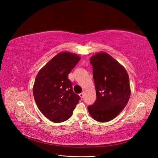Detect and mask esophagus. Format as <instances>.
<instances>
[{"mask_svg": "<svg viewBox=\"0 0 158 158\" xmlns=\"http://www.w3.org/2000/svg\"><path fill=\"white\" fill-rule=\"evenodd\" d=\"M79 95H80V97L81 98H82L84 97V93L82 92V93H81V94H79Z\"/></svg>", "mask_w": 158, "mask_h": 158, "instance_id": "1", "label": "esophagus"}]
</instances>
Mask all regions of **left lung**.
<instances>
[{
  "instance_id": "8db88e82",
  "label": "left lung",
  "mask_w": 158,
  "mask_h": 158,
  "mask_svg": "<svg viewBox=\"0 0 158 158\" xmlns=\"http://www.w3.org/2000/svg\"><path fill=\"white\" fill-rule=\"evenodd\" d=\"M97 99L88 106L94 120L106 123L113 120L125 107L131 96L128 74L124 66L106 52L90 57Z\"/></svg>"
}]
</instances>
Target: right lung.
Listing matches in <instances>:
<instances>
[{
  "mask_svg": "<svg viewBox=\"0 0 158 158\" xmlns=\"http://www.w3.org/2000/svg\"><path fill=\"white\" fill-rule=\"evenodd\" d=\"M80 60L70 52H61L51 59L37 73L33 94L37 107L53 123L64 122L72 116L80 96L75 94L69 74Z\"/></svg>",
  "mask_w": 158,
  "mask_h": 158,
  "instance_id": "right-lung-1",
  "label": "right lung"
}]
</instances>
